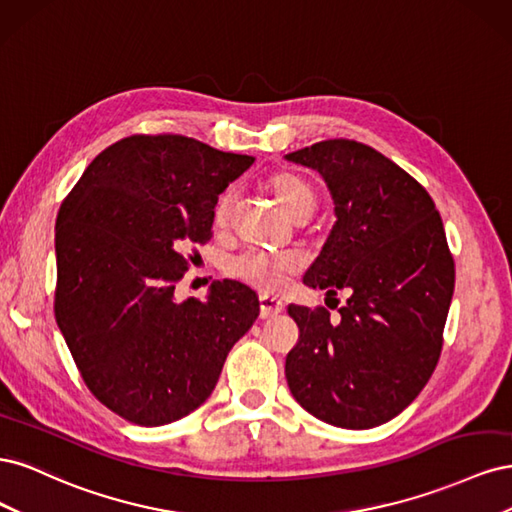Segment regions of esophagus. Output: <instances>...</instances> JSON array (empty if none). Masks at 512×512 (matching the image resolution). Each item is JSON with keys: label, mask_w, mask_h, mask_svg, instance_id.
<instances>
[{"label": "esophagus", "mask_w": 512, "mask_h": 512, "mask_svg": "<svg viewBox=\"0 0 512 512\" xmlns=\"http://www.w3.org/2000/svg\"><path fill=\"white\" fill-rule=\"evenodd\" d=\"M284 309V305L273 299V297H260V318L267 320V318H273L277 316Z\"/></svg>", "instance_id": "obj_1"}]
</instances>
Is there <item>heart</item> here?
<instances>
[{"label":"heart","instance_id":"1","mask_svg":"<svg viewBox=\"0 0 512 512\" xmlns=\"http://www.w3.org/2000/svg\"><path fill=\"white\" fill-rule=\"evenodd\" d=\"M271 194L277 198L288 215L294 220H307L316 209L318 194L314 185L303 175L292 173V170H282L275 173L267 181ZM232 205H235V192L224 190L213 207V222L218 228L230 224ZM299 269V260L292 254H271L265 250H245L237 256H232L226 265L228 275L237 280L250 284L262 292H277L282 290Z\"/></svg>","mask_w":512,"mask_h":512}]
</instances>
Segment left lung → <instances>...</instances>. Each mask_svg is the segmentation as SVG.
Returning a JSON list of instances; mask_svg holds the SVG:
<instances>
[{
  "instance_id": "1",
  "label": "left lung",
  "mask_w": 512,
  "mask_h": 512,
  "mask_svg": "<svg viewBox=\"0 0 512 512\" xmlns=\"http://www.w3.org/2000/svg\"><path fill=\"white\" fill-rule=\"evenodd\" d=\"M329 183L337 222L303 282L350 299L288 305L299 342L286 356L294 399L320 421L369 429L391 421L438 365L455 260L427 190L369 145L329 138L292 151Z\"/></svg>"
}]
</instances>
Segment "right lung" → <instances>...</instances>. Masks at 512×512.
<instances>
[{
    "instance_id": "right-lung-1",
    "label": "right lung",
    "mask_w": 512,
    "mask_h": 512,
    "mask_svg": "<svg viewBox=\"0 0 512 512\" xmlns=\"http://www.w3.org/2000/svg\"><path fill=\"white\" fill-rule=\"evenodd\" d=\"M252 162L183 134H132L59 207L55 320L89 393L134 425L203 404L260 314L256 292L232 280H215L205 301L175 299L213 237L215 200Z\"/></svg>"
}]
</instances>
